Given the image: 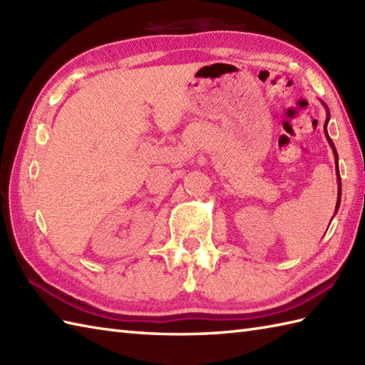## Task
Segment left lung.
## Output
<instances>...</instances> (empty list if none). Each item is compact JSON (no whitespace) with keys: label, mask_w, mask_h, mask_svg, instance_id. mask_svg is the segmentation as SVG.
<instances>
[{"label":"left lung","mask_w":365,"mask_h":365,"mask_svg":"<svg viewBox=\"0 0 365 365\" xmlns=\"http://www.w3.org/2000/svg\"><path fill=\"white\" fill-rule=\"evenodd\" d=\"M324 105V103H323ZM324 108H327V105H324ZM328 110V108H327ZM328 120H329V111H328V118H327V122H324V135H327V139H328V143H329V145L332 147V152H334V158H336V165H339V157H337V150H336V147H334V143H332V139L329 138V135H328V131H327V123H328ZM337 180H339V197H337V205H336V212L339 210V205H340V192H342V187H340V177H339V166H337Z\"/></svg>","instance_id":"8db88e82"}]
</instances>
